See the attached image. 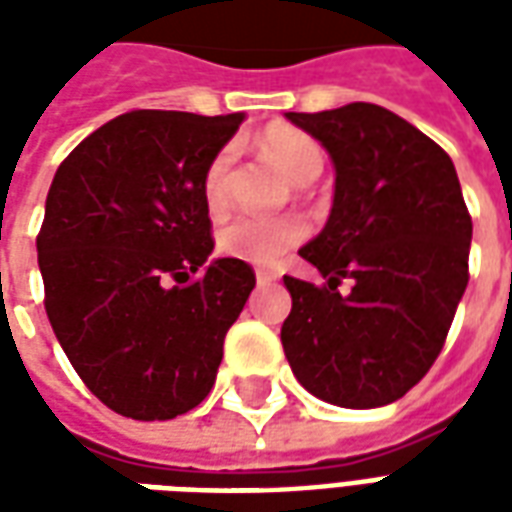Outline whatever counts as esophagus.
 Instances as JSON below:
<instances>
[{
  "instance_id": "esophagus-1",
  "label": "esophagus",
  "mask_w": 512,
  "mask_h": 512,
  "mask_svg": "<svg viewBox=\"0 0 512 512\" xmlns=\"http://www.w3.org/2000/svg\"><path fill=\"white\" fill-rule=\"evenodd\" d=\"M255 277H257V285H260V288H263V285H271V282H277V274H271V271H263V268L257 271Z\"/></svg>"
}]
</instances>
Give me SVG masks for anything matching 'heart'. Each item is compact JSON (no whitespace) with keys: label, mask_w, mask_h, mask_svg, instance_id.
Wrapping results in <instances>:
<instances>
[{"label":"heart","mask_w":512,"mask_h":512,"mask_svg":"<svg viewBox=\"0 0 512 512\" xmlns=\"http://www.w3.org/2000/svg\"><path fill=\"white\" fill-rule=\"evenodd\" d=\"M257 150L282 169V175L296 186H307L323 172L321 145L299 128L274 126L257 136ZM233 153L224 147L208 161L202 172V200L211 213L224 211L227 205V172ZM307 224L296 216H238L219 230V252L252 266H277L290 249L304 241Z\"/></svg>","instance_id":"obj_1"}]
</instances>
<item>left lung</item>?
<instances>
[{
	"label": "left lung",
	"mask_w": 512,
	"mask_h": 512,
	"mask_svg": "<svg viewBox=\"0 0 512 512\" xmlns=\"http://www.w3.org/2000/svg\"><path fill=\"white\" fill-rule=\"evenodd\" d=\"M285 117L334 164L332 213L299 249L326 285L285 277V356L299 384L332 406L395 403L436 362L469 282L472 219L458 172L384 106ZM343 278L352 290L340 294Z\"/></svg>",
	"instance_id": "left-lung-1"
}]
</instances>
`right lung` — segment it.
<instances>
[{
  "instance_id": "add662e5",
  "label": "right lung",
  "mask_w": 512,
  "mask_h": 512,
  "mask_svg": "<svg viewBox=\"0 0 512 512\" xmlns=\"http://www.w3.org/2000/svg\"><path fill=\"white\" fill-rule=\"evenodd\" d=\"M241 123L244 112L136 109L73 147L51 180L38 235L46 315L87 389L123 417L200 406L255 288L244 260H211L202 200V172Z\"/></svg>"
}]
</instances>
